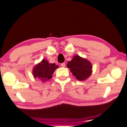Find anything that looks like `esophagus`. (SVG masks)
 <instances>
[{
  "instance_id": "esophagus-1",
  "label": "esophagus",
  "mask_w": 127,
  "mask_h": 127,
  "mask_svg": "<svg viewBox=\"0 0 127 127\" xmlns=\"http://www.w3.org/2000/svg\"><path fill=\"white\" fill-rule=\"evenodd\" d=\"M65 62H64V63H62L61 64V66L62 67H65Z\"/></svg>"
}]
</instances>
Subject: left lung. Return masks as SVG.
<instances>
[{"label": "left lung", "mask_w": 127, "mask_h": 127, "mask_svg": "<svg viewBox=\"0 0 127 127\" xmlns=\"http://www.w3.org/2000/svg\"><path fill=\"white\" fill-rule=\"evenodd\" d=\"M67 66L70 69L71 73L79 81L86 80L92 72L91 62L79 56H75L72 60L68 62Z\"/></svg>", "instance_id": "1"}]
</instances>
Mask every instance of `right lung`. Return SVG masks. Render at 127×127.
<instances>
[{"mask_svg":"<svg viewBox=\"0 0 127 127\" xmlns=\"http://www.w3.org/2000/svg\"><path fill=\"white\" fill-rule=\"evenodd\" d=\"M58 66L55 64H50L45 60H43L34 67L32 74L34 78L45 82L52 77L53 73Z\"/></svg>","mask_w":127,"mask_h":127,"instance_id":"add662e5","label":"right lung"}]
</instances>
